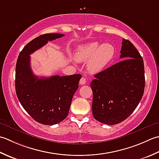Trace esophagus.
Listing matches in <instances>:
<instances>
[{
  "label": "esophagus",
  "mask_w": 159,
  "mask_h": 159,
  "mask_svg": "<svg viewBox=\"0 0 159 159\" xmlns=\"http://www.w3.org/2000/svg\"><path fill=\"white\" fill-rule=\"evenodd\" d=\"M86 80L85 77H82V78H81L80 81V84H81V85H84V84H86Z\"/></svg>",
  "instance_id": "34e87169"
}]
</instances>
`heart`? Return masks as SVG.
<instances>
[{
  "instance_id": "b5f03b06",
  "label": "heart",
  "mask_w": 159,
  "mask_h": 159,
  "mask_svg": "<svg viewBox=\"0 0 159 159\" xmlns=\"http://www.w3.org/2000/svg\"><path fill=\"white\" fill-rule=\"evenodd\" d=\"M115 48L111 44H100L98 42L78 45L74 57L77 61H87V69L92 73L100 72L110 63L115 55Z\"/></svg>"
}]
</instances>
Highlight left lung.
<instances>
[{
	"label": "left lung",
	"instance_id": "8db88e82",
	"mask_svg": "<svg viewBox=\"0 0 159 159\" xmlns=\"http://www.w3.org/2000/svg\"><path fill=\"white\" fill-rule=\"evenodd\" d=\"M119 62L95 75L90 83L93 115L108 125L124 121L137 108L143 95V58L134 44L123 39Z\"/></svg>",
	"mask_w": 159,
	"mask_h": 159
}]
</instances>
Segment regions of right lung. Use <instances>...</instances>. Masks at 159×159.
I'll return each mask as SVG.
<instances>
[{"mask_svg":"<svg viewBox=\"0 0 159 159\" xmlns=\"http://www.w3.org/2000/svg\"><path fill=\"white\" fill-rule=\"evenodd\" d=\"M64 35L46 34L34 38L23 48L16 62V95L28 114L35 121L44 125L59 124L68 116L82 75L75 74L38 77L31 70L30 55L43 47L48 41Z\"/></svg>","mask_w":159,"mask_h":159,"instance_id":"1","label":"right lung"}]
</instances>
